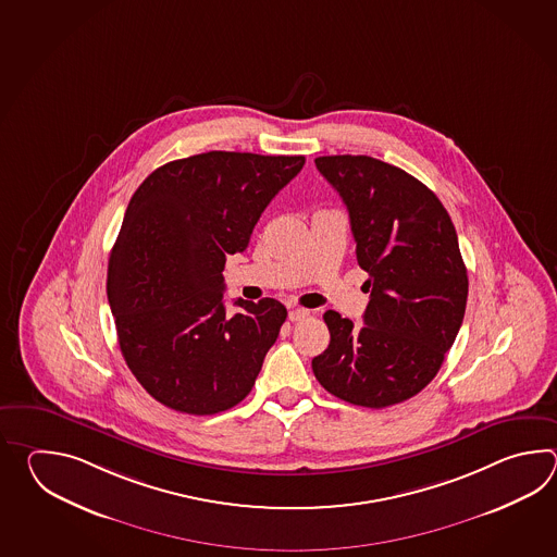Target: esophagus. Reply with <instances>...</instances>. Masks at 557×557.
Wrapping results in <instances>:
<instances>
[{
    "label": "esophagus",
    "instance_id": "34e87169",
    "mask_svg": "<svg viewBox=\"0 0 557 557\" xmlns=\"http://www.w3.org/2000/svg\"><path fill=\"white\" fill-rule=\"evenodd\" d=\"M308 317H310V310H307V308H290L288 310V320H293V322L308 319Z\"/></svg>",
    "mask_w": 557,
    "mask_h": 557
}]
</instances>
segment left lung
<instances>
[{"instance_id":"1","label":"left lung","mask_w":557,"mask_h":557,"mask_svg":"<svg viewBox=\"0 0 557 557\" xmlns=\"http://www.w3.org/2000/svg\"><path fill=\"white\" fill-rule=\"evenodd\" d=\"M343 197L370 293L364 324L324 312L331 344L312 358L324 391L386 408L426 388L462 326L468 273L450 214L424 183L367 154L314 159Z\"/></svg>"}]
</instances>
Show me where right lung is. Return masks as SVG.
<instances>
[{"instance_id": "obj_1", "label": "right lung", "mask_w": 557, "mask_h": 557, "mask_svg": "<svg viewBox=\"0 0 557 557\" xmlns=\"http://www.w3.org/2000/svg\"><path fill=\"white\" fill-rule=\"evenodd\" d=\"M302 165V154L209 151L154 169L131 197L107 298L121 355L157 403L209 416L252 391L286 308L237 298L226 314L223 271Z\"/></svg>"}]
</instances>
